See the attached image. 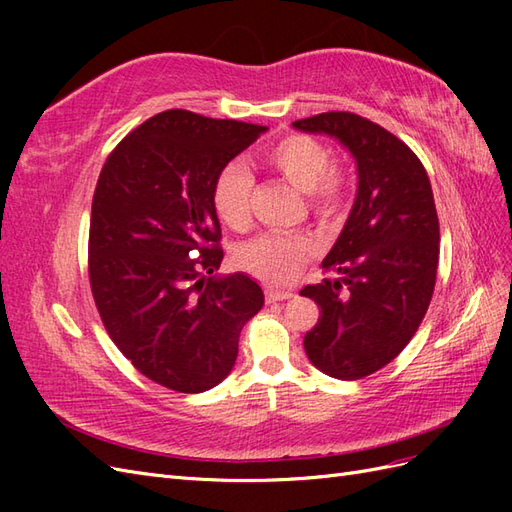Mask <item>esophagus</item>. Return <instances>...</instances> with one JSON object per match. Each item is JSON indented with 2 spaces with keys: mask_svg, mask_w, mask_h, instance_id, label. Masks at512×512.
Instances as JSON below:
<instances>
[{
  "mask_svg": "<svg viewBox=\"0 0 512 512\" xmlns=\"http://www.w3.org/2000/svg\"><path fill=\"white\" fill-rule=\"evenodd\" d=\"M265 297H267V303H275V301H286V299H290V297H292V292H290V290H277V288H267Z\"/></svg>",
  "mask_w": 512,
  "mask_h": 512,
  "instance_id": "1",
  "label": "esophagus"
}]
</instances>
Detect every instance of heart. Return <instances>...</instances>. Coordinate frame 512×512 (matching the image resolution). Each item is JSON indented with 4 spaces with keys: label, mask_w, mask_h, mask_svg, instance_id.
<instances>
[{
    "label": "heart",
    "mask_w": 512,
    "mask_h": 512,
    "mask_svg": "<svg viewBox=\"0 0 512 512\" xmlns=\"http://www.w3.org/2000/svg\"><path fill=\"white\" fill-rule=\"evenodd\" d=\"M265 162L305 192L309 207L322 218L335 215L344 205V175L331 166V151L318 138L288 134L262 153ZM254 177L243 160L226 162L213 181V207L230 228L250 222ZM316 241L299 232H265L235 250L237 267L267 284H286L314 256Z\"/></svg>",
    "instance_id": "b5f03b06"
}]
</instances>
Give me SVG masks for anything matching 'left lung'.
<instances>
[{
    "instance_id": "1",
    "label": "left lung",
    "mask_w": 512,
    "mask_h": 512,
    "mask_svg": "<svg viewBox=\"0 0 512 512\" xmlns=\"http://www.w3.org/2000/svg\"><path fill=\"white\" fill-rule=\"evenodd\" d=\"M292 126L337 138L359 170L346 226L322 260L337 277L301 290L320 305L307 359L331 378L359 380L389 365L425 318L440 256L431 183L404 141L361 115L331 111Z\"/></svg>"
}]
</instances>
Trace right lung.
Segmentation results:
<instances>
[{"label": "right lung", "mask_w": 512, "mask_h": 512, "mask_svg": "<svg viewBox=\"0 0 512 512\" xmlns=\"http://www.w3.org/2000/svg\"><path fill=\"white\" fill-rule=\"evenodd\" d=\"M265 126L164 111L106 158L91 203L89 284L121 354L177 393L220 384L243 324L265 305L243 273L213 275L224 250L213 207L218 170Z\"/></svg>", "instance_id": "obj_1"}]
</instances>
